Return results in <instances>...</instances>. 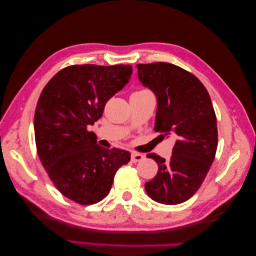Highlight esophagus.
<instances>
[{
    "instance_id": "1",
    "label": "esophagus",
    "mask_w": 256,
    "mask_h": 256,
    "mask_svg": "<svg viewBox=\"0 0 256 256\" xmlns=\"http://www.w3.org/2000/svg\"><path fill=\"white\" fill-rule=\"evenodd\" d=\"M144 158V156L140 153H136V152H132V162H138V161H142Z\"/></svg>"
}]
</instances>
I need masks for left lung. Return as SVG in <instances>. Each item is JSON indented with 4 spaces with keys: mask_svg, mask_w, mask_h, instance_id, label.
<instances>
[{
    "mask_svg": "<svg viewBox=\"0 0 256 256\" xmlns=\"http://www.w3.org/2000/svg\"><path fill=\"white\" fill-rule=\"evenodd\" d=\"M137 69L142 85L156 96L154 130L163 138L176 137L170 160L148 154L158 170L145 190L158 203H182L202 185L216 156L218 129L210 95L194 74L174 64L156 62Z\"/></svg>",
    "mask_w": 256,
    "mask_h": 256,
    "instance_id": "1",
    "label": "left lung"
}]
</instances>
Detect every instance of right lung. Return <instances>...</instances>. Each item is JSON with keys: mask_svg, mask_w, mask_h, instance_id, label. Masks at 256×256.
<instances>
[{"mask_svg": "<svg viewBox=\"0 0 256 256\" xmlns=\"http://www.w3.org/2000/svg\"><path fill=\"white\" fill-rule=\"evenodd\" d=\"M132 74L129 64L66 66L40 96L34 118L37 153L56 187L76 203L103 200L116 170L130 161L128 150L100 148L87 129L102 116L106 103L127 85Z\"/></svg>", "mask_w": 256, "mask_h": 256, "instance_id": "obj_1", "label": "right lung"}]
</instances>
